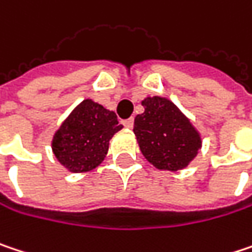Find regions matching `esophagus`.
<instances>
[{
	"label": "esophagus",
	"instance_id": "esophagus-1",
	"mask_svg": "<svg viewBox=\"0 0 252 252\" xmlns=\"http://www.w3.org/2000/svg\"><path fill=\"white\" fill-rule=\"evenodd\" d=\"M123 124H124V126H126V128H132V126H134V120H132V118H128L126 121H123Z\"/></svg>",
	"mask_w": 252,
	"mask_h": 252
}]
</instances>
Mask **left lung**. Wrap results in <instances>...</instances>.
<instances>
[{
    "mask_svg": "<svg viewBox=\"0 0 252 252\" xmlns=\"http://www.w3.org/2000/svg\"><path fill=\"white\" fill-rule=\"evenodd\" d=\"M144 112L134 120V134L143 156L158 170L185 169L202 147V140L189 118L169 99L149 96Z\"/></svg>",
    "mask_w": 252,
    "mask_h": 252,
    "instance_id": "1",
    "label": "left lung"
}]
</instances>
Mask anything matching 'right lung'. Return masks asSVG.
Here are the masks:
<instances>
[{"label":"right lung","instance_id":"add662e5","mask_svg":"<svg viewBox=\"0 0 252 252\" xmlns=\"http://www.w3.org/2000/svg\"><path fill=\"white\" fill-rule=\"evenodd\" d=\"M121 128L114 111L85 99L55 132L52 150L69 172H89L102 163L109 140Z\"/></svg>","mask_w":252,"mask_h":252}]
</instances>
